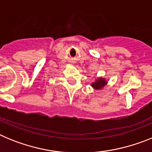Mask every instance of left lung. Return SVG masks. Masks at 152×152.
Here are the masks:
<instances>
[{"label":"left lung","mask_w":152,"mask_h":152,"mask_svg":"<svg viewBox=\"0 0 152 152\" xmlns=\"http://www.w3.org/2000/svg\"><path fill=\"white\" fill-rule=\"evenodd\" d=\"M107 84V81L105 80V78H103V77H98L95 80L94 82H93L91 84L93 88H94L96 90L102 89V88Z\"/></svg>","instance_id":"1"}]
</instances>
